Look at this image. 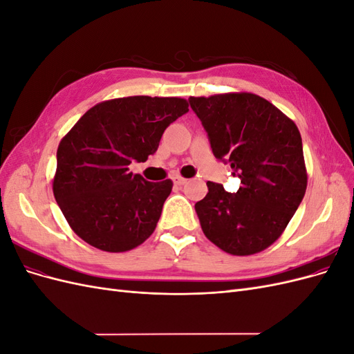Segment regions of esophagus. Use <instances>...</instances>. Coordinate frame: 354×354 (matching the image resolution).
I'll use <instances>...</instances> for the list:
<instances>
[{"mask_svg": "<svg viewBox=\"0 0 354 354\" xmlns=\"http://www.w3.org/2000/svg\"><path fill=\"white\" fill-rule=\"evenodd\" d=\"M173 181H174L176 186H183L187 180L183 178V177H180V176H176V177H173Z\"/></svg>", "mask_w": 354, "mask_h": 354, "instance_id": "obj_1", "label": "esophagus"}]
</instances>
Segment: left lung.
<instances>
[{"instance_id": "left-lung-1", "label": "left lung", "mask_w": 354, "mask_h": 354, "mask_svg": "<svg viewBox=\"0 0 354 354\" xmlns=\"http://www.w3.org/2000/svg\"><path fill=\"white\" fill-rule=\"evenodd\" d=\"M208 133L212 153L241 178L236 194L208 181L195 203L205 236L232 255H252L279 239L307 187L297 125L252 93L189 97Z\"/></svg>"}]
</instances>
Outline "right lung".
Here are the masks:
<instances>
[{
  "label": "right lung",
  "mask_w": 354,
  "mask_h": 354,
  "mask_svg": "<svg viewBox=\"0 0 354 354\" xmlns=\"http://www.w3.org/2000/svg\"><path fill=\"white\" fill-rule=\"evenodd\" d=\"M189 112L180 97L131 95L85 112L57 147L53 194L71 229L91 246L125 252L153 233L173 181L145 180L130 164L158 151L165 128Z\"/></svg>",
  "instance_id": "obj_1"
}]
</instances>
